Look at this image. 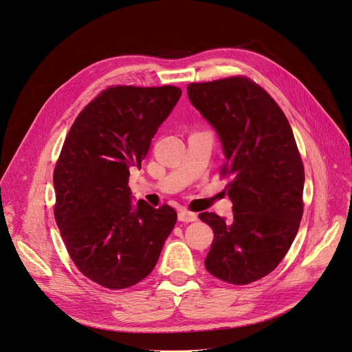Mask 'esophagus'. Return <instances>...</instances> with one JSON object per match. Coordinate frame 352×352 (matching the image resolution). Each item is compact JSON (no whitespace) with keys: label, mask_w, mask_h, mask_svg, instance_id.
I'll use <instances>...</instances> for the list:
<instances>
[{"label":"esophagus","mask_w":352,"mask_h":352,"mask_svg":"<svg viewBox=\"0 0 352 352\" xmlns=\"http://www.w3.org/2000/svg\"><path fill=\"white\" fill-rule=\"evenodd\" d=\"M198 219V216L195 212H191L188 210H179L178 211V220L179 221H184V223H191L195 221Z\"/></svg>","instance_id":"1"}]
</instances>
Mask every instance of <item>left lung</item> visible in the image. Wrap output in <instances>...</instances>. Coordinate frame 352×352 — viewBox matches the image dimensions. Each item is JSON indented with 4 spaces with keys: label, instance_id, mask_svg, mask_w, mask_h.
I'll use <instances>...</instances> for the list:
<instances>
[{
    "label": "left lung",
    "instance_id": "8db88e82",
    "mask_svg": "<svg viewBox=\"0 0 352 352\" xmlns=\"http://www.w3.org/2000/svg\"><path fill=\"white\" fill-rule=\"evenodd\" d=\"M188 99L219 135L230 175L233 219L198 217L214 232L206 269L233 285L265 278L292 246L300 224L303 165L289 122L266 91L246 78L190 83Z\"/></svg>",
    "mask_w": 352,
    "mask_h": 352
}]
</instances>
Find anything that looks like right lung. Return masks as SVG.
Returning <instances> with one entry per match:
<instances>
[{"mask_svg":"<svg viewBox=\"0 0 352 352\" xmlns=\"http://www.w3.org/2000/svg\"><path fill=\"white\" fill-rule=\"evenodd\" d=\"M181 89L109 87L76 118L54 168V217L74 265L104 287L125 289L154 270L177 223L170 206L133 203L141 168Z\"/></svg>","mask_w":352,"mask_h":352,"instance_id":"right-lung-1","label":"right lung"}]
</instances>
